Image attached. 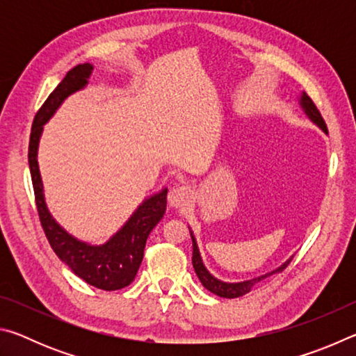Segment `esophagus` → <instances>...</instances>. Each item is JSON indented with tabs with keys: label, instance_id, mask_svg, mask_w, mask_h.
<instances>
[{
	"label": "esophagus",
	"instance_id": "esophagus-1",
	"mask_svg": "<svg viewBox=\"0 0 356 356\" xmlns=\"http://www.w3.org/2000/svg\"><path fill=\"white\" fill-rule=\"evenodd\" d=\"M191 188L188 185H176L174 188L170 190V195H168V202H170L171 207L182 209L188 206L191 201Z\"/></svg>",
	"mask_w": 356,
	"mask_h": 356
}]
</instances>
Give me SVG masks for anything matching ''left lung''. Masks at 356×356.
<instances>
[{"instance_id": "8db88e82", "label": "left lung", "mask_w": 356, "mask_h": 356, "mask_svg": "<svg viewBox=\"0 0 356 356\" xmlns=\"http://www.w3.org/2000/svg\"><path fill=\"white\" fill-rule=\"evenodd\" d=\"M300 105L305 110V113L308 114V118L312 120V122H316L318 127H321L325 131V134H328L327 124H325V120L322 118L321 111L317 110L316 104H314V102H312V99L306 92L301 94ZM190 234H191V240H193V259H191V261H193V268H195L197 278H200V281L202 282V286L206 287L207 291H210L212 293L218 295V297H222V298L242 297V295L248 293L251 289L257 284L259 281L268 278V276H272L275 273L282 272V270H284L287 265H289V262H291V259H289L287 262H284V264L281 265V267L273 270V272H270L267 275H262V276H257V278H252V280H248V281H243V282H222L220 280H216L215 276L210 275L209 270L204 267L202 259H201V254H200V250H197V245H196V240H195V237H193V232H190Z\"/></svg>"}]
</instances>
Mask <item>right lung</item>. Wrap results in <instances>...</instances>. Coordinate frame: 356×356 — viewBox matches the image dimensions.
I'll return each instance as SVG.
<instances>
[{
  "mask_svg": "<svg viewBox=\"0 0 356 356\" xmlns=\"http://www.w3.org/2000/svg\"><path fill=\"white\" fill-rule=\"evenodd\" d=\"M91 74V64H78L76 67L67 72V75L63 78L55 91L48 95L33 120L28 161L39 220L53 251L65 265H69L72 272L86 281L88 284L104 289V291H119V289L127 287L135 280L143 261L144 246H146L149 234L166 212L168 190H161L144 201L122 229H119L105 245L92 246L72 237L48 212L38 165V146L44 124L53 116V113L58 110L65 97L86 86Z\"/></svg>",
  "mask_w": 356,
  "mask_h": 356,
  "instance_id": "1",
  "label": "right lung"
}]
</instances>
